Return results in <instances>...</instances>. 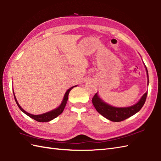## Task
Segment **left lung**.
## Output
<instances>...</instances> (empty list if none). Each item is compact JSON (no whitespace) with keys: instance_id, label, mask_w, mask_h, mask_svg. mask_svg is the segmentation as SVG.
<instances>
[{"instance_id":"obj_1","label":"left lung","mask_w":161,"mask_h":161,"mask_svg":"<svg viewBox=\"0 0 161 161\" xmlns=\"http://www.w3.org/2000/svg\"><path fill=\"white\" fill-rule=\"evenodd\" d=\"M146 70H147V78H149L147 68H146ZM147 95V92L145 93L143 96H142V98L140 99V101L136 104L130 107H127V108H114V107L111 106L107 104L105 102H103L98 97L97 94H96L94 96V97L92 98V103L96 111L106 119L111 121H113V122H120V121H123L128 119L129 117L134 115L136 113H137L141 110L142 106L145 104Z\"/></svg>"}]
</instances>
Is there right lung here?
I'll return each mask as SVG.
<instances>
[{
	"label": "right lung",
	"instance_id": "add662e5",
	"mask_svg": "<svg viewBox=\"0 0 161 161\" xmlns=\"http://www.w3.org/2000/svg\"><path fill=\"white\" fill-rule=\"evenodd\" d=\"M76 87V86H74V87H71V88H69L68 90H67L65 93V96H64V98H63V101L61 103V105H60L58 108H56L55 109H53L52 111H50V112H47V113H45V114H41V115H33V114H31L30 113H28L27 112H25L21 107L20 106V105L19 104V103H18L17 100L15 97V95H14V98H15V101L17 105L19 106V108H20V109L22 111L23 113H25L28 116H30L31 119H33L34 120L38 121V122H41V123H45V122H48V121H50L52 120H53V119H55L58 116H59L60 114H61L64 109H65V107L67 104V99H68V95H69V93L71 91V89L73 87Z\"/></svg>",
	"mask_w": 161,
	"mask_h": 161
}]
</instances>
